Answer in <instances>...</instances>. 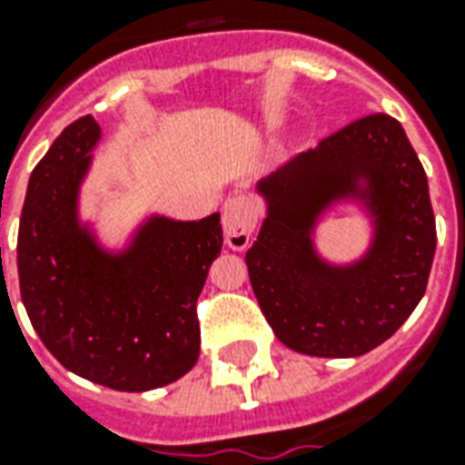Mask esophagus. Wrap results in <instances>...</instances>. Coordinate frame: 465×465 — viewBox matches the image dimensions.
Masks as SVG:
<instances>
[{"label": "esophagus", "instance_id": "obj_1", "mask_svg": "<svg viewBox=\"0 0 465 465\" xmlns=\"http://www.w3.org/2000/svg\"><path fill=\"white\" fill-rule=\"evenodd\" d=\"M259 219V209L252 199L246 196H233L229 202L223 203L222 212V223H223V236L226 243L233 252H243L249 243H252L253 226Z\"/></svg>", "mask_w": 465, "mask_h": 465}]
</instances>
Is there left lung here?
I'll list each match as a JSON object with an SVG mask.
<instances>
[{
  "label": "left lung",
  "instance_id": "obj_1",
  "mask_svg": "<svg viewBox=\"0 0 465 465\" xmlns=\"http://www.w3.org/2000/svg\"><path fill=\"white\" fill-rule=\"evenodd\" d=\"M361 173L374 182L380 242L359 267L331 270L312 256L308 229ZM262 192L269 216L246 266L279 341L309 356L351 359L399 331L426 293L436 253L429 179L403 126L383 112L361 116L282 166Z\"/></svg>",
  "mask_w": 465,
  "mask_h": 465
}]
</instances>
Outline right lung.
<instances>
[{"instance_id": "obj_1", "label": "right lung", "mask_w": 465, "mask_h": 465, "mask_svg": "<svg viewBox=\"0 0 465 465\" xmlns=\"http://www.w3.org/2000/svg\"><path fill=\"white\" fill-rule=\"evenodd\" d=\"M99 139L82 116L56 136L26 186L16 239L29 322L64 369L114 391H152L199 359L196 302L222 252V219H153L122 259L76 226V189Z\"/></svg>"}]
</instances>
